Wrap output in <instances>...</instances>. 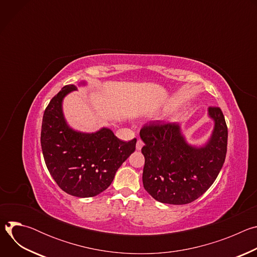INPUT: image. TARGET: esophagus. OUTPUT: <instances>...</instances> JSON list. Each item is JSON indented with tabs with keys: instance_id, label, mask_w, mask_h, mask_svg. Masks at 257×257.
Listing matches in <instances>:
<instances>
[{
	"instance_id": "1",
	"label": "esophagus",
	"mask_w": 257,
	"mask_h": 257,
	"mask_svg": "<svg viewBox=\"0 0 257 257\" xmlns=\"http://www.w3.org/2000/svg\"><path fill=\"white\" fill-rule=\"evenodd\" d=\"M142 146H143V141L140 140V139H138L137 142H136V150H137V151H140V150L142 149Z\"/></svg>"
}]
</instances>
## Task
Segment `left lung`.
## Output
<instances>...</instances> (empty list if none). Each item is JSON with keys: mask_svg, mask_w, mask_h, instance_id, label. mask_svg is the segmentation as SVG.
<instances>
[{"mask_svg": "<svg viewBox=\"0 0 257 257\" xmlns=\"http://www.w3.org/2000/svg\"><path fill=\"white\" fill-rule=\"evenodd\" d=\"M208 116L214 127L200 148L187 143L179 124L157 121L140 130L145 159L143 187L156 200L187 204L212 185L225 163L228 128L219 107L209 106Z\"/></svg>", "mask_w": 257, "mask_h": 257, "instance_id": "8db88e82", "label": "left lung"}]
</instances>
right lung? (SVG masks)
I'll list each match as a JSON object with an SVG mask.
<instances>
[{"mask_svg":"<svg viewBox=\"0 0 257 257\" xmlns=\"http://www.w3.org/2000/svg\"><path fill=\"white\" fill-rule=\"evenodd\" d=\"M74 90L75 85H66L51 99L44 113L41 144L58 186L73 196L92 197L111 185L117 170L134 153L136 138L125 142L108 128L82 133L69 127L62 102Z\"/></svg>","mask_w":257,"mask_h":257,"instance_id":"right-lung-1","label":"right lung"}]
</instances>
